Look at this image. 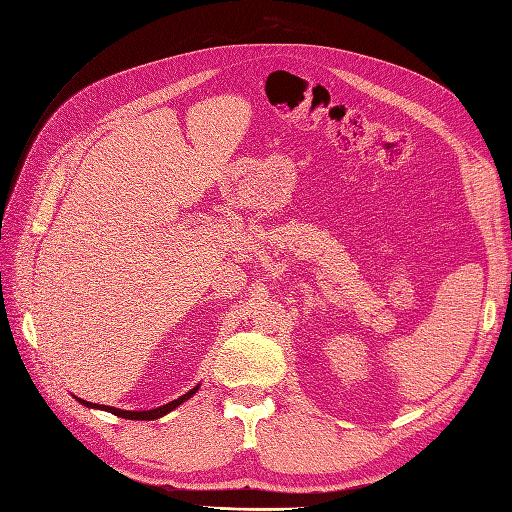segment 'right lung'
<instances>
[{
	"label": "right lung",
	"instance_id": "1",
	"mask_svg": "<svg viewBox=\"0 0 512 512\" xmlns=\"http://www.w3.org/2000/svg\"><path fill=\"white\" fill-rule=\"evenodd\" d=\"M200 386V384H198ZM198 386H194L192 391H188L185 395H181L179 399H175V401H170V404H166V406H160V408H153V410H119V408H113V406H100V404H89V401H85V399H79V397H74L76 401H79V404H83V406H87V408H98V410H106V412H111V414H115V416H121V418H130V421H153V418H160V416H164V414H168L170 410H175L177 406H181L185 399H190L196 391H198Z\"/></svg>",
	"mask_w": 512,
	"mask_h": 512
}]
</instances>
